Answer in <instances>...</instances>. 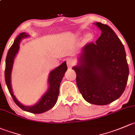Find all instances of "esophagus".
<instances>
[{"label": "esophagus", "mask_w": 135, "mask_h": 135, "mask_svg": "<svg viewBox=\"0 0 135 135\" xmlns=\"http://www.w3.org/2000/svg\"><path fill=\"white\" fill-rule=\"evenodd\" d=\"M66 63H67V66L68 67L71 68L74 66L75 62L74 60L72 59V58H68V59L66 60Z\"/></svg>", "instance_id": "1"}]
</instances>
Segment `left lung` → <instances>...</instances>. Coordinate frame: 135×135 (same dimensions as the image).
Instances as JSON below:
<instances>
[{
  "label": "left lung",
  "mask_w": 135,
  "mask_h": 135,
  "mask_svg": "<svg viewBox=\"0 0 135 135\" xmlns=\"http://www.w3.org/2000/svg\"><path fill=\"white\" fill-rule=\"evenodd\" d=\"M101 34L83 48L79 66L73 68L83 98L91 104L105 105L122 95L129 76L124 46L114 30L96 23Z\"/></svg>",
  "instance_id": "left-lung-1"
}]
</instances>
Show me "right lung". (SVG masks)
<instances>
[{
  "mask_svg": "<svg viewBox=\"0 0 135 135\" xmlns=\"http://www.w3.org/2000/svg\"><path fill=\"white\" fill-rule=\"evenodd\" d=\"M27 36H28V35L26 34L25 32L21 33L16 37L13 45L11 46L8 51L6 58V68L4 71L5 81L11 96L12 97L14 102L19 107L26 112L34 114H41L52 109L56 104L58 95H59V88L60 83L68 68L66 62H64L56 69L51 71L49 77V88L46 94L41 98L37 103L32 107L24 106L21 104L13 95V93L12 91V86H11V72H12L15 56L19 51V43L22 38Z\"/></svg>",
  "mask_w": 135,
  "mask_h": 135,
  "instance_id": "right-lung-1",
  "label": "right lung"
}]
</instances>
